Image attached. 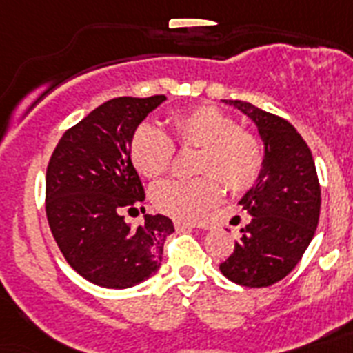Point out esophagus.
Instances as JSON below:
<instances>
[{"mask_svg": "<svg viewBox=\"0 0 353 353\" xmlns=\"http://www.w3.org/2000/svg\"><path fill=\"white\" fill-rule=\"evenodd\" d=\"M174 225H176L177 230H186V228H205V226L199 225V223L183 221V219H177V221H174Z\"/></svg>", "mask_w": 353, "mask_h": 353, "instance_id": "esophagus-1", "label": "esophagus"}]
</instances>
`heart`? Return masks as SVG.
<instances>
[{
	"instance_id": "b5f03b06",
	"label": "heart",
	"mask_w": 353,
	"mask_h": 353,
	"mask_svg": "<svg viewBox=\"0 0 353 353\" xmlns=\"http://www.w3.org/2000/svg\"><path fill=\"white\" fill-rule=\"evenodd\" d=\"M174 137L181 147H199L194 179H165L152 188V201L161 212L179 219H199L223 196L221 177L230 190H245L257 181L263 150L250 132L241 130L234 116L212 105L190 108L172 119ZM132 163L145 177L163 176L174 159V143L167 132L145 123L130 145ZM216 173L215 176L213 174Z\"/></svg>"
}]
</instances>
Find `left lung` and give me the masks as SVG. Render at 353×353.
Instances as JSON below:
<instances>
[{"label": "left lung", "instance_id": "obj_1", "mask_svg": "<svg viewBox=\"0 0 353 353\" xmlns=\"http://www.w3.org/2000/svg\"><path fill=\"white\" fill-rule=\"evenodd\" d=\"M250 117L263 139V168L241 197L252 216L223 276L248 288L270 286L290 274L319 223L321 188L312 152L290 123L246 101L221 99Z\"/></svg>", "mask_w": 353, "mask_h": 353}]
</instances>
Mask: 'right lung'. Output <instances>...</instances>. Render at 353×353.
Instances as JSON below:
<instances>
[{
  "instance_id": "add662e5",
  "label": "right lung",
  "mask_w": 353,
  "mask_h": 353,
  "mask_svg": "<svg viewBox=\"0 0 353 353\" xmlns=\"http://www.w3.org/2000/svg\"><path fill=\"white\" fill-rule=\"evenodd\" d=\"M165 96L116 97L83 117L57 143L47 168V219L74 270L103 288H132L154 276L170 217L147 214L132 226L145 188L132 163V137ZM145 212V208H141Z\"/></svg>"
}]
</instances>
